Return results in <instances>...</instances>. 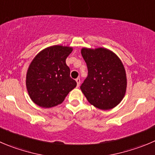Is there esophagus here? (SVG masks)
Wrapping results in <instances>:
<instances>
[{
	"mask_svg": "<svg viewBox=\"0 0 155 155\" xmlns=\"http://www.w3.org/2000/svg\"><path fill=\"white\" fill-rule=\"evenodd\" d=\"M76 82H77V86L78 87H79L80 86V84H81V79L80 78H78L76 79Z\"/></svg>",
	"mask_w": 155,
	"mask_h": 155,
	"instance_id": "esophagus-1",
	"label": "esophagus"
}]
</instances>
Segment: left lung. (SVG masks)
Wrapping results in <instances>:
<instances>
[{
    "mask_svg": "<svg viewBox=\"0 0 155 155\" xmlns=\"http://www.w3.org/2000/svg\"><path fill=\"white\" fill-rule=\"evenodd\" d=\"M87 77L81 90L88 102L101 110L114 108L124 97L127 86L124 66L119 57L104 48H83Z\"/></svg>",
    "mask_w": 155,
    "mask_h": 155,
    "instance_id": "1",
    "label": "left lung"
}]
</instances>
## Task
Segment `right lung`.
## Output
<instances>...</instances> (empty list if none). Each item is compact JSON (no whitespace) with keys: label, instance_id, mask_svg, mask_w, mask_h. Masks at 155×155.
I'll list each match as a JSON object with an SVG mask.
<instances>
[{"label":"right lung","instance_id":"obj_1","mask_svg":"<svg viewBox=\"0 0 155 155\" xmlns=\"http://www.w3.org/2000/svg\"><path fill=\"white\" fill-rule=\"evenodd\" d=\"M71 51V47L53 45L33 58L26 74V84L31 100L36 105L44 108L58 105L77 86L65 62Z\"/></svg>","mask_w":155,"mask_h":155}]
</instances>
